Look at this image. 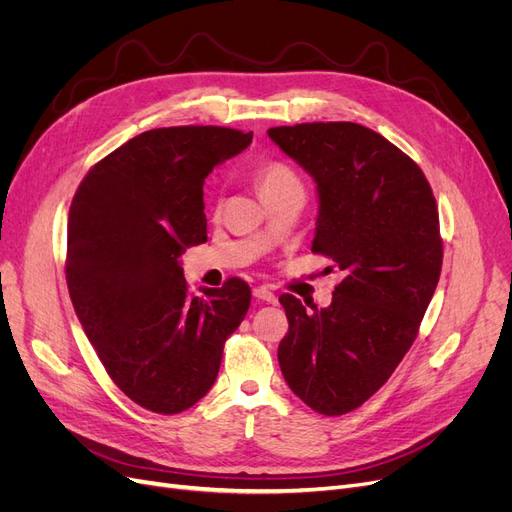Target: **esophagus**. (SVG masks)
I'll return each mask as SVG.
<instances>
[{
	"label": "esophagus",
	"mask_w": 512,
	"mask_h": 512,
	"mask_svg": "<svg viewBox=\"0 0 512 512\" xmlns=\"http://www.w3.org/2000/svg\"><path fill=\"white\" fill-rule=\"evenodd\" d=\"M253 295H255L257 299H261V301H268V304H276V295L272 293L270 287H257V289L253 291Z\"/></svg>",
	"instance_id": "esophagus-1"
}]
</instances>
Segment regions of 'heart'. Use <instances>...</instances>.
Returning a JSON list of instances; mask_svg holds the SVG:
<instances>
[{"instance_id": "b5f03b06", "label": "heart", "mask_w": 512, "mask_h": 512, "mask_svg": "<svg viewBox=\"0 0 512 512\" xmlns=\"http://www.w3.org/2000/svg\"><path fill=\"white\" fill-rule=\"evenodd\" d=\"M255 185L259 189L261 198H272L282 192H291V189H304L301 185L299 175L295 173V168L287 164L285 160H263L255 166L253 173Z\"/></svg>"}]
</instances>
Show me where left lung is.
I'll return each mask as SVG.
<instances>
[{
    "label": "left lung",
    "instance_id": "obj_1",
    "mask_svg": "<svg viewBox=\"0 0 512 512\" xmlns=\"http://www.w3.org/2000/svg\"><path fill=\"white\" fill-rule=\"evenodd\" d=\"M268 135L316 181L312 253L344 272L329 308L306 312L280 295L289 333L278 363L308 407L344 415L388 382L418 337L443 266L437 200L422 168L367 126L312 122Z\"/></svg>",
    "mask_w": 512,
    "mask_h": 512
}]
</instances>
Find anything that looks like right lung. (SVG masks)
<instances>
[{"label": "right lung", "mask_w": 512, "mask_h": 512, "mask_svg": "<svg viewBox=\"0 0 512 512\" xmlns=\"http://www.w3.org/2000/svg\"><path fill=\"white\" fill-rule=\"evenodd\" d=\"M251 141L253 132L225 126L147 130L94 164L73 196V308L113 384L143 409L196 405L251 306L240 278L196 297L179 263L187 246L206 242L204 179Z\"/></svg>", "instance_id": "1"}]
</instances>
